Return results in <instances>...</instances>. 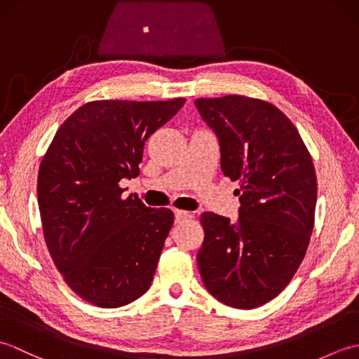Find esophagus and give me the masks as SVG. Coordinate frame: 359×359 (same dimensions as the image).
Masks as SVG:
<instances>
[{"mask_svg":"<svg viewBox=\"0 0 359 359\" xmlns=\"http://www.w3.org/2000/svg\"><path fill=\"white\" fill-rule=\"evenodd\" d=\"M174 217H175V222H180V220H185V219H191L193 215L189 211H182V210H174Z\"/></svg>","mask_w":359,"mask_h":359,"instance_id":"34e87169","label":"esophagus"}]
</instances>
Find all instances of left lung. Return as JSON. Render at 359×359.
I'll list each match as a JSON object with an SVG mask.
<instances>
[{"label": "left lung", "instance_id": "8db88e82", "mask_svg": "<svg viewBox=\"0 0 359 359\" xmlns=\"http://www.w3.org/2000/svg\"><path fill=\"white\" fill-rule=\"evenodd\" d=\"M216 134L220 168L239 180V217L203 212L197 253L205 288L225 306L256 309L278 296L302 262L313 231L316 174L294 125L256 98H197Z\"/></svg>", "mask_w": 359, "mask_h": 359}]
</instances>
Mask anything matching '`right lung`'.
I'll return each instance as SVG.
<instances>
[{"label": "right lung", "instance_id": "1", "mask_svg": "<svg viewBox=\"0 0 359 359\" xmlns=\"http://www.w3.org/2000/svg\"><path fill=\"white\" fill-rule=\"evenodd\" d=\"M184 103H86L41 160L36 194L46 245L67 285L94 306H126L151 287L174 215L121 196L118 182L139 175L144 142Z\"/></svg>", "mask_w": 359, "mask_h": 359}]
</instances>
